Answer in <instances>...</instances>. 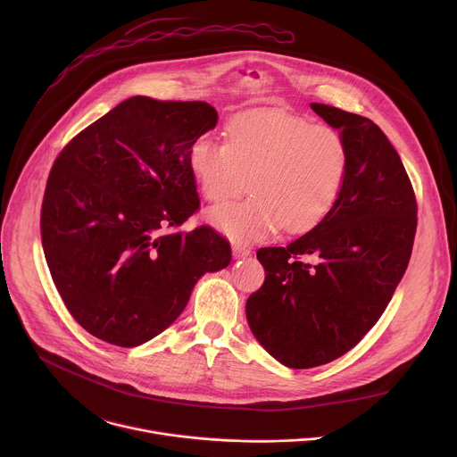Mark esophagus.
Segmentation results:
<instances>
[{
	"label": "esophagus",
	"mask_w": 457,
	"mask_h": 457,
	"mask_svg": "<svg viewBox=\"0 0 457 457\" xmlns=\"http://www.w3.org/2000/svg\"><path fill=\"white\" fill-rule=\"evenodd\" d=\"M251 254V249L249 247H245V245H242V244H238V242H233V256L235 258H245V256H249Z\"/></svg>",
	"instance_id": "1"
}]
</instances>
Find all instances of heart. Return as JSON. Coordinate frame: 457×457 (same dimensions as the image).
Masks as SVG:
<instances>
[{"label":"heart","instance_id":"heart-1","mask_svg":"<svg viewBox=\"0 0 457 457\" xmlns=\"http://www.w3.org/2000/svg\"><path fill=\"white\" fill-rule=\"evenodd\" d=\"M187 161L210 203L231 201L249 187V199L213 208L206 219L229 238L251 242L282 228L298 235L320 224L345 182L349 148L328 124L251 110L228 122L226 143L212 136L195 141Z\"/></svg>","mask_w":457,"mask_h":457}]
</instances>
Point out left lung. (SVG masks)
Here are the masks:
<instances>
[{
  "mask_svg": "<svg viewBox=\"0 0 457 457\" xmlns=\"http://www.w3.org/2000/svg\"><path fill=\"white\" fill-rule=\"evenodd\" d=\"M349 148L345 182L331 212L286 247H262L264 286L247 298L249 329L291 369L351 351L383 314L409 266L416 197L403 162L379 126L311 103Z\"/></svg>",
  "mask_w": 457,
  "mask_h": 457,
  "instance_id": "1",
  "label": "left lung"
}]
</instances>
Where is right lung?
<instances>
[{
  "mask_svg": "<svg viewBox=\"0 0 457 457\" xmlns=\"http://www.w3.org/2000/svg\"><path fill=\"white\" fill-rule=\"evenodd\" d=\"M204 101L136 96L55 159L41 208L52 280L85 331L119 347L161 335L204 273L231 262L208 226L168 233L199 210L189 148L217 124Z\"/></svg>",
  "mask_w": 457,
  "mask_h": 457,
  "instance_id": "add662e5",
  "label": "right lung"
}]
</instances>
